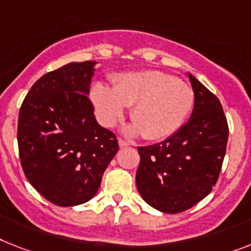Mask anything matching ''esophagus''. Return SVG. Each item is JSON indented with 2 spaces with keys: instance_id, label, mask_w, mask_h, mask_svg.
I'll return each mask as SVG.
<instances>
[{
  "instance_id": "esophagus-1",
  "label": "esophagus",
  "mask_w": 251,
  "mask_h": 251,
  "mask_svg": "<svg viewBox=\"0 0 251 251\" xmlns=\"http://www.w3.org/2000/svg\"><path fill=\"white\" fill-rule=\"evenodd\" d=\"M118 142H119V146H121V148H126V146H129V142H128V141H126V140H123V138H119V140H118Z\"/></svg>"
}]
</instances>
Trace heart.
Segmentation results:
<instances>
[{"instance_id":"heart-1","label":"heart","mask_w":251,"mask_h":251,"mask_svg":"<svg viewBox=\"0 0 251 251\" xmlns=\"http://www.w3.org/2000/svg\"><path fill=\"white\" fill-rule=\"evenodd\" d=\"M91 99L99 121L113 127L123 117L124 106L133 128L146 140L158 141L175 134L187 119L195 93L187 83L158 70L123 73L113 78V88L96 83Z\"/></svg>"}]
</instances>
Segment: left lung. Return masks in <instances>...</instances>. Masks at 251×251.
Masks as SVG:
<instances>
[{"label":"left lung","mask_w":251,"mask_h":251,"mask_svg":"<svg viewBox=\"0 0 251 251\" xmlns=\"http://www.w3.org/2000/svg\"><path fill=\"white\" fill-rule=\"evenodd\" d=\"M195 93L190 121L163 142L138 149L136 185L152 208L181 213L208 196L225 159L228 124L218 97L188 74Z\"/></svg>","instance_id":"1"}]
</instances>
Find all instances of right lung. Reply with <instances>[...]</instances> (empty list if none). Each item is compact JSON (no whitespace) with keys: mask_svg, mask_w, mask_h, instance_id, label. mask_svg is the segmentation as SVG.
<instances>
[{"mask_svg":"<svg viewBox=\"0 0 251 251\" xmlns=\"http://www.w3.org/2000/svg\"><path fill=\"white\" fill-rule=\"evenodd\" d=\"M95 61L70 63L46 73L19 111L18 146L24 175L57 206L96 195L103 172L119 150L115 133L101 127L88 99Z\"/></svg>","mask_w":251,"mask_h":251,"instance_id":"obj_1","label":"right lung"}]
</instances>
